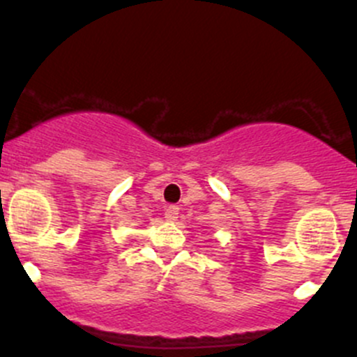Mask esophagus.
Segmentation results:
<instances>
[{
  "mask_svg": "<svg viewBox=\"0 0 357 357\" xmlns=\"http://www.w3.org/2000/svg\"><path fill=\"white\" fill-rule=\"evenodd\" d=\"M179 215V207L178 205H169L167 208H165V219L171 222H174L176 219H178Z\"/></svg>",
  "mask_w": 357,
  "mask_h": 357,
  "instance_id": "esophagus-1",
  "label": "esophagus"
}]
</instances>
